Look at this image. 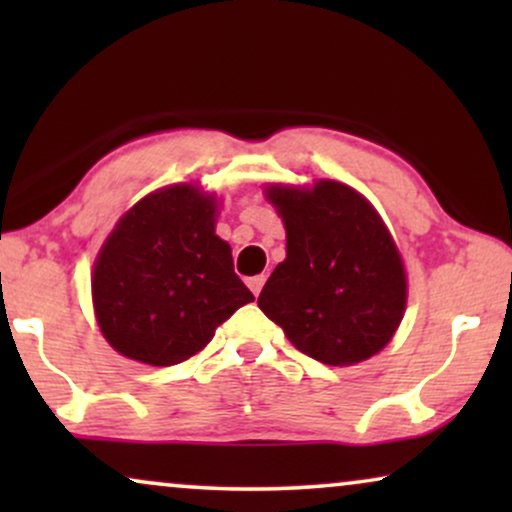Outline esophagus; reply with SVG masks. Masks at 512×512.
Instances as JSON below:
<instances>
[{"label":"esophagus","mask_w":512,"mask_h":512,"mask_svg":"<svg viewBox=\"0 0 512 512\" xmlns=\"http://www.w3.org/2000/svg\"><path fill=\"white\" fill-rule=\"evenodd\" d=\"M247 284H249L251 293H254V296H258V293H261V289H263V284H265V275L249 277V279H247Z\"/></svg>","instance_id":"esophagus-1"}]
</instances>
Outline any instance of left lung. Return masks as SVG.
Listing matches in <instances>:
<instances>
[{
  "label": "left lung",
  "instance_id": "1",
  "mask_svg": "<svg viewBox=\"0 0 512 512\" xmlns=\"http://www.w3.org/2000/svg\"><path fill=\"white\" fill-rule=\"evenodd\" d=\"M265 198L286 228V258L258 307L300 352L354 366L394 338L408 300L394 237L375 207L340 181L270 186Z\"/></svg>",
  "mask_w": 512,
  "mask_h": 512
}]
</instances>
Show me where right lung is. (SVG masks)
Segmentation results:
<instances>
[{
  "mask_svg": "<svg viewBox=\"0 0 512 512\" xmlns=\"http://www.w3.org/2000/svg\"><path fill=\"white\" fill-rule=\"evenodd\" d=\"M216 207L198 186L174 184L139 200L111 230L95 258L93 307L118 354L174 366L254 300L216 235Z\"/></svg>",
  "mask_w": 512,
  "mask_h": 512,
  "instance_id": "1",
  "label": "right lung"
}]
</instances>
